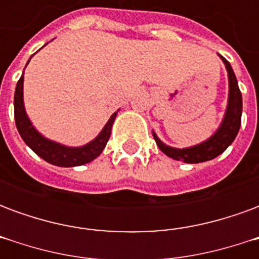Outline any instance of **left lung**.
I'll return each mask as SVG.
<instances>
[{
	"mask_svg": "<svg viewBox=\"0 0 259 259\" xmlns=\"http://www.w3.org/2000/svg\"><path fill=\"white\" fill-rule=\"evenodd\" d=\"M222 58L223 64L226 66L229 77V100H228V108H226V113L222 120V124L219 126L217 133L209 137L208 140L201 143L198 146L190 147V148H174L166 144H163L162 141L159 140L157 135L152 132L154 140L159 147V150L168 155V157L174 158L176 161H182L186 163H198L205 162L209 159L217 158L219 154H222L226 148H228L236 136L239 133L240 124H241V109H243V100H241V93H240L239 84H237V79L234 74L233 69L230 66L226 59Z\"/></svg>",
	"mask_w": 259,
	"mask_h": 259,
	"instance_id": "8db88e82",
	"label": "left lung"
}]
</instances>
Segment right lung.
<instances>
[{
  "instance_id": "1",
  "label": "right lung",
  "mask_w": 259,
  "mask_h": 259,
  "mask_svg": "<svg viewBox=\"0 0 259 259\" xmlns=\"http://www.w3.org/2000/svg\"><path fill=\"white\" fill-rule=\"evenodd\" d=\"M14 107L15 123H16L20 137L23 139L26 144L30 147L38 157H41L44 161L53 163V165H57V166H65V168L79 166V165L91 162L93 159H96L101 154L102 150L107 146L108 140H109L113 120H115L116 113H113L107 122V124L104 126V129L101 130V133L97 136L94 140L90 141L89 144H85L83 147H66L42 137L34 129V126L31 124V122L27 118L25 105H23V73L20 76L18 84H16Z\"/></svg>"
}]
</instances>
